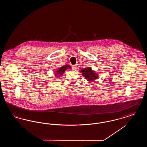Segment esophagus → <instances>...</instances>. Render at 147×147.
Returning <instances> with one entry per match:
<instances>
[{
    "label": "esophagus",
    "instance_id": "obj_1",
    "mask_svg": "<svg viewBox=\"0 0 147 147\" xmlns=\"http://www.w3.org/2000/svg\"><path fill=\"white\" fill-rule=\"evenodd\" d=\"M77 67V65H72V68H73L74 70H75V69H76Z\"/></svg>",
    "mask_w": 147,
    "mask_h": 147
}]
</instances>
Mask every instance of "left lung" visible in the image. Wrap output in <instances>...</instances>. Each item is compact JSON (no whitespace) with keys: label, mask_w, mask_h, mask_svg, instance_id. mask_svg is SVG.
Segmentation results:
<instances>
[{"label":"left lung","mask_w":147,"mask_h":147,"mask_svg":"<svg viewBox=\"0 0 147 147\" xmlns=\"http://www.w3.org/2000/svg\"><path fill=\"white\" fill-rule=\"evenodd\" d=\"M80 72L82 73L83 76L85 77V78L90 82H95L98 78V73L95 71L92 70L91 67H86L84 69H82Z\"/></svg>","instance_id":"1"}]
</instances>
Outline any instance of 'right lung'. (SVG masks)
<instances>
[{"label": "right lung", "instance_id": "add662e5", "mask_svg": "<svg viewBox=\"0 0 147 147\" xmlns=\"http://www.w3.org/2000/svg\"><path fill=\"white\" fill-rule=\"evenodd\" d=\"M71 67L69 65H64L62 67L58 68L56 71H55V76L57 77L56 76H58V78L61 77V76H62L63 75V73L65 72V70H67L68 69H71Z\"/></svg>", "mask_w": 147, "mask_h": 147}]
</instances>
